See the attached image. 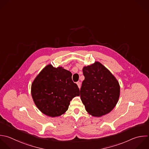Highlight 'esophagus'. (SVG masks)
<instances>
[{"label":"esophagus","mask_w":149,"mask_h":149,"mask_svg":"<svg viewBox=\"0 0 149 149\" xmlns=\"http://www.w3.org/2000/svg\"><path fill=\"white\" fill-rule=\"evenodd\" d=\"M76 84H77V86H78V87L80 88L81 87V83H80V81H77V82L76 83Z\"/></svg>","instance_id":"obj_1"}]
</instances>
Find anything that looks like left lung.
Here are the masks:
<instances>
[{
  "mask_svg": "<svg viewBox=\"0 0 149 149\" xmlns=\"http://www.w3.org/2000/svg\"><path fill=\"white\" fill-rule=\"evenodd\" d=\"M83 73L85 79L80 94L86 111L97 117L109 113L116 106L119 98V82L99 62L84 66Z\"/></svg>",
  "mask_w": 149,
  "mask_h": 149,
  "instance_id": "1",
  "label": "left lung"
}]
</instances>
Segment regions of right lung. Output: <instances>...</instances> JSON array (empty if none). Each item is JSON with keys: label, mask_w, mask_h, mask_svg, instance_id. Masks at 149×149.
<instances>
[{"label": "right lung", "mask_w": 149, "mask_h": 149, "mask_svg": "<svg viewBox=\"0 0 149 149\" xmlns=\"http://www.w3.org/2000/svg\"><path fill=\"white\" fill-rule=\"evenodd\" d=\"M72 73L49 64L37 76L31 84L33 101L44 114L56 117L64 114L70 101L79 95V88L72 79Z\"/></svg>", "instance_id": "right-lung-1"}]
</instances>
